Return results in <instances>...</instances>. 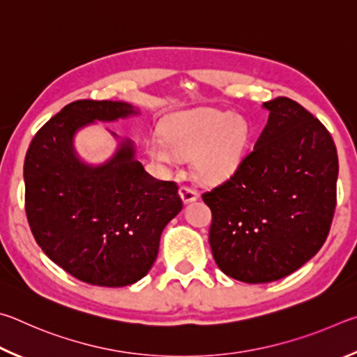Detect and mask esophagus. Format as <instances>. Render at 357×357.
<instances>
[{"mask_svg":"<svg viewBox=\"0 0 357 357\" xmlns=\"http://www.w3.org/2000/svg\"><path fill=\"white\" fill-rule=\"evenodd\" d=\"M178 195H180V197H182V201H183V204H190V202H195L196 199L199 197V195H197V191H195V190H191V188H188V186H180V190H178Z\"/></svg>","mask_w":357,"mask_h":357,"instance_id":"esophagus-1","label":"esophagus"}]
</instances>
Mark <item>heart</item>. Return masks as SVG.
Masks as SVG:
<instances>
[{
  "mask_svg": "<svg viewBox=\"0 0 357 357\" xmlns=\"http://www.w3.org/2000/svg\"><path fill=\"white\" fill-rule=\"evenodd\" d=\"M251 125L238 112L204 108L169 117L165 135L155 133L146 150L155 161L175 166L191 156L192 171L204 182L218 183L236 172L245 158Z\"/></svg>",
  "mask_w": 357,
  "mask_h": 357,
  "instance_id": "heart-1",
  "label": "heart"
}]
</instances>
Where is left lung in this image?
I'll use <instances>...</instances> for the list:
<instances>
[{
	"label": "left lung",
	"mask_w": 357,
	"mask_h": 357,
	"mask_svg": "<svg viewBox=\"0 0 357 357\" xmlns=\"http://www.w3.org/2000/svg\"><path fill=\"white\" fill-rule=\"evenodd\" d=\"M270 111L254 150L202 199L213 215L210 248L220 270L246 284L289 276L320 251L337 202L339 158L324 125L287 97Z\"/></svg>",
	"instance_id": "1"
}]
</instances>
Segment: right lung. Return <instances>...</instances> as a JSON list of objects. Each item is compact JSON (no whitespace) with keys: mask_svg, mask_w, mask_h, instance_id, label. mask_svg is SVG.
<instances>
[{"mask_svg":"<svg viewBox=\"0 0 357 357\" xmlns=\"http://www.w3.org/2000/svg\"><path fill=\"white\" fill-rule=\"evenodd\" d=\"M139 114L125 102L77 100L37 131L24 158V210L37 245L83 282L125 287L149 273L162 229L183 204L174 182L144 171L131 139L102 165L78 156L75 135Z\"/></svg>","mask_w":357,"mask_h":357,"instance_id":"1","label":"right lung"}]
</instances>
